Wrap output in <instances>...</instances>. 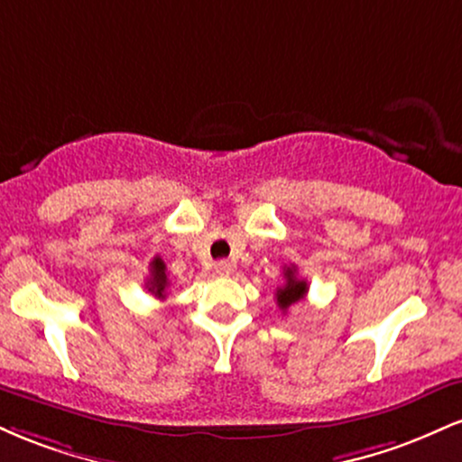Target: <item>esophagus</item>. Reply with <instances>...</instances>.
Segmentation results:
<instances>
[{"mask_svg": "<svg viewBox=\"0 0 462 462\" xmlns=\"http://www.w3.org/2000/svg\"><path fill=\"white\" fill-rule=\"evenodd\" d=\"M217 275H230L232 273V263L230 261H219L215 264Z\"/></svg>", "mask_w": 462, "mask_h": 462, "instance_id": "esophagus-1", "label": "esophagus"}]
</instances>
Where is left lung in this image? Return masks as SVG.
<instances>
[{"label":"left lung","instance_id":"left-lung-1","mask_svg":"<svg viewBox=\"0 0 462 462\" xmlns=\"http://www.w3.org/2000/svg\"><path fill=\"white\" fill-rule=\"evenodd\" d=\"M284 280L286 282L280 286V289H275V300H278L280 310H286L289 306H293L295 301L304 300L306 293H309V284H306V280L298 278L295 267L284 269Z\"/></svg>","mask_w":462,"mask_h":462}]
</instances>
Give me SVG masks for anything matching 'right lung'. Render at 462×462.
I'll list each match as a JSON object with an SVG mask.
<instances>
[{"mask_svg": "<svg viewBox=\"0 0 462 462\" xmlns=\"http://www.w3.org/2000/svg\"><path fill=\"white\" fill-rule=\"evenodd\" d=\"M147 291L156 295V298H167V286H169V278H167V267H164L162 258L156 256L150 263V278H147Z\"/></svg>", "mask_w": 462, "mask_h": 462, "instance_id": "obj_1", "label": "right lung"}]
</instances>
